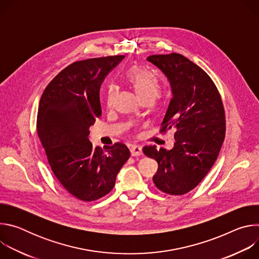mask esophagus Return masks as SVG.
<instances>
[{
    "mask_svg": "<svg viewBox=\"0 0 259 259\" xmlns=\"http://www.w3.org/2000/svg\"><path fill=\"white\" fill-rule=\"evenodd\" d=\"M130 153H131V156H133V157L140 156V155H142V147L139 145H132L130 147Z\"/></svg>",
    "mask_w": 259,
    "mask_h": 259,
    "instance_id": "1",
    "label": "esophagus"
}]
</instances>
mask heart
<instances>
[{"mask_svg":"<svg viewBox=\"0 0 259 259\" xmlns=\"http://www.w3.org/2000/svg\"><path fill=\"white\" fill-rule=\"evenodd\" d=\"M126 79L133 86L141 100L145 98L154 99L160 91V83L157 77L151 71L138 65H134L127 70ZM115 94L116 87L114 85H109L105 95V102L107 106L113 104Z\"/></svg>","mask_w":259,"mask_h":259,"instance_id":"b5f03b06","label":"heart"}]
</instances>
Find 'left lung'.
<instances>
[{
    "mask_svg": "<svg viewBox=\"0 0 259 259\" xmlns=\"http://www.w3.org/2000/svg\"><path fill=\"white\" fill-rule=\"evenodd\" d=\"M167 77L172 99L161 133L175 129L170 151L156 145L143 153L158 162L155 186L168 195H184L195 189L215 163L226 136V115L220 94L207 73L178 53L147 57Z\"/></svg>",
    "mask_w": 259,
    "mask_h": 259,
    "instance_id": "obj_1",
    "label": "left lung"
}]
</instances>
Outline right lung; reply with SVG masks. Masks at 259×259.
Listing matches in <instances>:
<instances>
[{
  "label": "right lung",
  "mask_w": 259,
  "mask_h": 259,
  "mask_svg": "<svg viewBox=\"0 0 259 259\" xmlns=\"http://www.w3.org/2000/svg\"><path fill=\"white\" fill-rule=\"evenodd\" d=\"M124 55L76 61L48 84L39 103L36 129L48 163L62 187L85 202L98 200L115 187L130 157L121 142L93 147L89 128L101 116L99 89Z\"/></svg>",
  "instance_id": "right-lung-1"
}]
</instances>
